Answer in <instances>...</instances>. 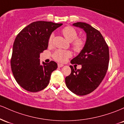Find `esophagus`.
Returning a JSON list of instances; mask_svg holds the SVG:
<instances>
[{
    "label": "esophagus",
    "mask_w": 124,
    "mask_h": 124,
    "mask_svg": "<svg viewBox=\"0 0 124 124\" xmlns=\"http://www.w3.org/2000/svg\"><path fill=\"white\" fill-rule=\"evenodd\" d=\"M64 65L62 64H58V67H63Z\"/></svg>",
    "instance_id": "esophagus-1"
}]
</instances>
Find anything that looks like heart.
I'll list each match as a JSON object with an SVG mask.
<instances>
[{
    "label": "heart",
    "mask_w": 124,
    "mask_h": 124,
    "mask_svg": "<svg viewBox=\"0 0 124 124\" xmlns=\"http://www.w3.org/2000/svg\"><path fill=\"white\" fill-rule=\"evenodd\" d=\"M62 34L70 42H71V46L74 51L79 53L82 51L85 46V40L82 37H77V31L71 26H67L62 29ZM54 34H51L48 40V44H51L53 39ZM72 53L70 51L64 50H57L53 54V57L58 62H64L68 58L71 56Z\"/></svg>",
    "instance_id": "heart-1"
}]
</instances>
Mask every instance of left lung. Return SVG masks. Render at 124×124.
<instances>
[{
    "mask_svg": "<svg viewBox=\"0 0 124 124\" xmlns=\"http://www.w3.org/2000/svg\"><path fill=\"white\" fill-rule=\"evenodd\" d=\"M87 33L84 48L71 63L82 66L77 70L70 66L71 73L65 79L67 88L78 95L92 93L101 84L106 74L109 64V48L103 36L98 30L83 22L74 23Z\"/></svg>",
    "mask_w": 124,
    "mask_h": 124,
    "instance_id": "obj_1",
    "label": "left lung"
}]
</instances>
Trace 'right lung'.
Returning a JSON list of instances; mask_svg holds the SVG:
<instances>
[{
    "instance_id": "1",
    "label": "right lung",
    "mask_w": 124,
    "mask_h": 124,
    "mask_svg": "<svg viewBox=\"0 0 124 124\" xmlns=\"http://www.w3.org/2000/svg\"><path fill=\"white\" fill-rule=\"evenodd\" d=\"M62 23L37 21L24 27L14 41L11 69L17 83L30 92L41 91L48 85L51 74L57 64L51 61L40 64V54L47 50L48 40Z\"/></svg>"
}]
</instances>
